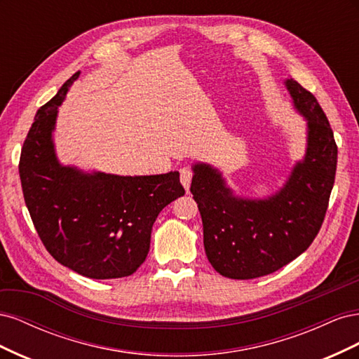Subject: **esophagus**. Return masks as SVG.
Masks as SVG:
<instances>
[{
    "mask_svg": "<svg viewBox=\"0 0 359 359\" xmlns=\"http://www.w3.org/2000/svg\"><path fill=\"white\" fill-rule=\"evenodd\" d=\"M191 177H193V172L189 168H182L180 170V181L182 184V187L189 190L190 189V182H191Z\"/></svg>",
    "mask_w": 359,
    "mask_h": 359,
    "instance_id": "1",
    "label": "esophagus"
}]
</instances>
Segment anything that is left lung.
I'll list each match as a JSON object with an SVG mask.
<instances>
[{
  "mask_svg": "<svg viewBox=\"0 0 359 359\" xmlns=\"http://www.w3.org/2000/svg\"><path fill=\"white\" fill-rule=\"evenodd\" d=\"M283 83L306 121V151L276 193L243 196L219 168L191 165L190 191L202 217L205 253L227 278H257L292 262L316 238L328 208L337 168L334 133L316 97L295 79Z\"/></svg>",
  "mask_w": 359,
  "mask_h": 359,
  "instance_id": "obj_1",
  "label": "left lung"
}]
</instances>
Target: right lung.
I'll list each match as a JSON object with an SVG mask.
<instances>
[{
    "label": "right lung",
    "instance_id": "add662e5",
    "mask_svg": "<svg viewBox=\"0 0 359 359\" xmlns=\"http://www.w3.org/2000/svg\"><path fill=\"white\" fill-rule=\"evenodd\" d=\"M76 72L36 114L19 175L32 223L52 257L83 277L132 276L145 262L160 211L184 196L180 172L115 175L62 165L53 132Z\"/></svg>",
    "mask_w": 359,
    "mask_h": 359
}]
</instances>
